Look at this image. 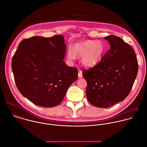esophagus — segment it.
I'll list each match as a JSON object with an SVG mask.
<instances>
[{
  "label": "esophagus",
  "mask_w": 147,
  "mask_h": 147,
  "mask_svg": "<svg viewBox=\"0 0 147 147\" xmlns=\"http://www.w3.org/2000/svg\"><path fill=\"white\" fill-rule=\"evenodd\" d=\"M78 77L79 78H82V70H78Z\"/></svg>",
  "instance_id": "obj_1"
}]
</instances>
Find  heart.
Listing matches in <instances>:
<instances>
[{
    "mask_svg": "<svg viewBox=\"0 0 147 147\" xmlns=\"http://www.w3.org/2000/svg\"><path fill=\"white\" fill-rule=\"evenodd\" d=\"M105 51V47L101 42L87 40L76 43L73 50L69 48L67 57L70 59H74L76 55L82 57L81 62L83 65L90 67L96 65L100 61Z\"/></svg>",
    "mask_w": 147,
    "mask_h": 147,
    "instance_id": "b5f03b06",
    "label": "heart"
}]
</instances>
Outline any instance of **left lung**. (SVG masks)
<instances>
[{
    "instance_id": "obj_1",
    "label": "left lung",
    "mask_w": 147,
    "mask_h": 147,
    "mask_svg": "<svg viewBox=\"0 0 147 147\" xmlns=\"http://www.w3.org/2000/svg\"><path fill=\"white\" fill-rule=\"evenodd\" d=\"M104 39L110 43L109 50L94 66L82 70L88 100L98 108L123 101L133 87L139 69L136 55L128 43L113 35Z\"/></svg>"
}]
</instances>
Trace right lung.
<instances>
[{"label": "right lung", "mask_w": 147, "mask_h": 147, "mask_svg": "<svg viewBox=\"0 0 147 147\" xmlns=\"http://www.w3.org/2000/svg\"><path fill=\"white\" fill-rule=\"evenodd\" d=\"M66 46L63 35L34 36L23 39L11 62L16 87L34 104L51 108L59 104L78 78V69L63 61Z\"/></svg>", "instance_id": "obj_1"}]
</instances>
